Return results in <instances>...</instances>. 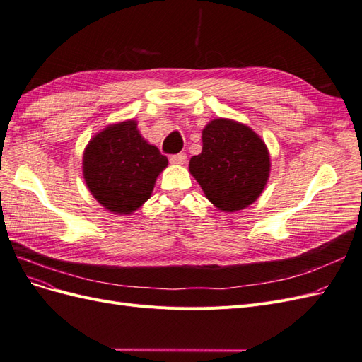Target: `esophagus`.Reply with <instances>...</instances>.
<instances>
[{"instance_id":"34e87169","label":"esophagus","mask_w":362,"mask_h":362,"mask_svg":"<svg viewBox=\"0 0 362 362\" xmlns=\"http://www.w3.org/2000/svg\"><path fill=\"white\" fill-rule=\"evenodd\" d=\"M185 161H187V156H185V152H180V154L170 156V163L172 164H184Z\"/></svg>"}]
</instances>
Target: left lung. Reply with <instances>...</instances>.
<instances>
[{
  "label": "left lung",
  "mask_w": 362,
  "mask_h": 362,
  "mask_svg": "<svg viewBox=\"0 0 362 362\" xmlns=\"http://www.w3.org/2000/svg\"><path fill=\"white\" fill-rule=\"evenodd\" d=\"M189 170L208 201L218 210L234 213L254 204L264 190L269 149L247 125L213 119L202 129V152L190 158Z\"/></svg>",
  "instance_id": "1"
}]
</instances>
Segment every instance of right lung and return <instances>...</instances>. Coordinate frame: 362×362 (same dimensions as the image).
Segmentation results:
<instances>
[{
  "label": "right lung",
  "instance_id": "1",
  "mask_svg": "<svg viewBox=\"0 0 362 362\" xmlns=\"http://www.w3.org/2000/svg\"><path fill=\"white\" fill-rule=\"evenodd\" d=\"M168 158L149 145L136 120L108 125L87 144L83 177L93 198L108 211L131 214L154 190Z\"/></svg>",
  "mask_w": 362,
  "mask_h": 362
}]
</instances>
